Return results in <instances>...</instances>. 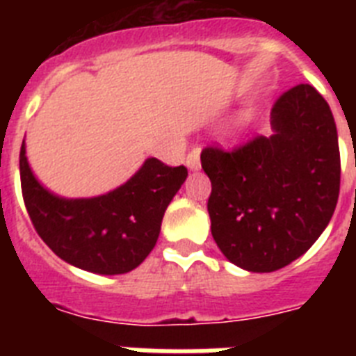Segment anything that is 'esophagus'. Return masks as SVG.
I'll list each match as a JSON object with an SVG mask.
<instances>
[{"label": "esophagus", "instance_id": "1", "mask_svg": "<svg viewBox=\"0 0 356 356\" xmlns=\"http://www.w3.org/2000/svg\"><path fill=\"white\" fill-rule=\"evenodd\" d=\"M185 163H187V168L191 169V171H200V168H201L200 149L191 151V153L187 155V160H185Z\"/></svg>", "mask_w": 356, "mask_h": 356}]
</instances>
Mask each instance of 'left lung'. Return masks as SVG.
Masks as SVG:
<instances>
[{
	"label": "left lung",
	"mask_w": 356,
	"mask_h": 356,
	"mask_svg": "<svg viewBox=\"0 0 356 356\" xmlns=\"http://www.w3.org/2000/svg\"><path fill=\"white\" fill-rule=\"evenodd\" d=\"M273 134L244 147H207L212 237L244 271L273 273L310 250L339 200L337 128L325 97L301 83L271 112Z\"/></svg>",
	"instance_id": "1"
}]
</instances>
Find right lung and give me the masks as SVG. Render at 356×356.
Returning <instances> with one entry per match:
<instances>
[{
    "mask_svg": "<svg viewBox=\"0 0 356 356\" xmlns=\"http://www.w3.org/2000/svg\"><path fill=\"white\" fill-rule=\"evenodd\" d=\"M19 172L24 205L37 234L64 262L96 273L124 275L155 248L163 213L187 180V169L144 160L139 171L110 193L64 197L39 181L23 140Z\"/></svg>",
    "mask_w": 356,
    "mask_h": 356,
    "instance_id": "obj_1",
    "label": "right lung"
}]
</instances>
